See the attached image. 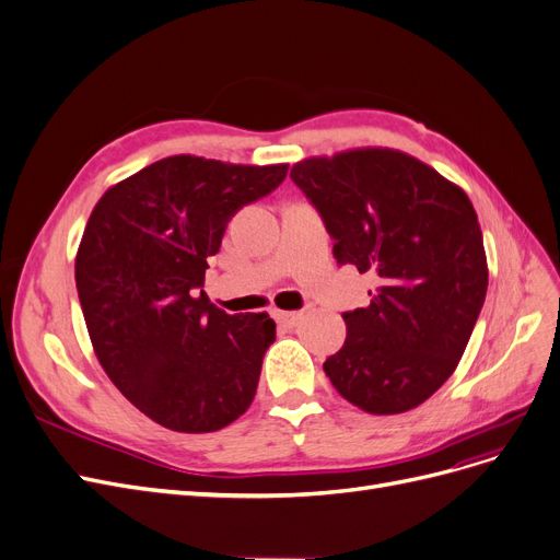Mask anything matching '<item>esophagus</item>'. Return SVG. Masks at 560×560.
Masks as SVG:
<instances>
[{
	"label": "esophagus",
	"mask_w": 560,
	"mask_h": 560,
	"mask_svg": "<svg viewBox=\"0 0 560 560\" xmlns=\"http://www.w3.org/2000/svg\"><path fill=\"white\" fill-rule=\"evenodd\" d=\"M272 315H275V320L279 323V325H283V327H295L298 323H300V318H302V313L300 311H272Z\"/></svg>",
	"instance_id": "1"
}]
</instances>
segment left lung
<instances>
[{"mask_svg": "<svg viewBox=\"0 0 560 560\" xmlns=\"http://www.w3.org/2000/svg\"><path fill=\"white\" fill-rule=\"evenodd\" d=\"M290 178L318 208L340 265L371 272V304L343 313L325 361L336 392L369 415H402L457 369L488 293V256L465 189L402 151L306 158Z\"/></svg>", "mask_w": 560, "mask_h": 560, "instance_id": "obj_1", "label": "left lung"}]
</instances>
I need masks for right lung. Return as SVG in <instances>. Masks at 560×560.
Instances as JSON below:
<instances>
[{"mask_svg": "<svg viewBox=\"0 0 560 560\" xmlns=\"http://www.w3.org/2000/svg\"><path fill=\"white\" fill-rule=\"evenodd\" d=\"M285 174L288 164L172 155L91 210L75 283L93 352L118 392L168 430H222L256 396L275 320L229 315L201 288L231 217Z\"/></svg>", "mask_w": 560, "mask_h": 560, "instance_id": "add662e5", "label": "right lung"}]
</instances>
